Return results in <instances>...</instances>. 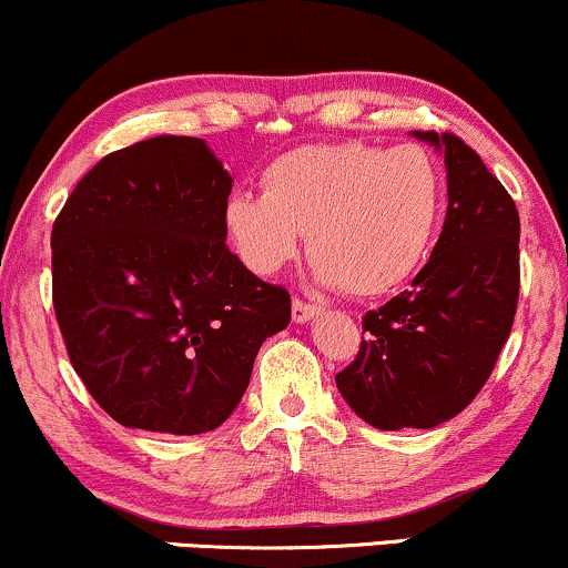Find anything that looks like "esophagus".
Here are the masks:
<instances>
[{"label":"esophagus","instance_id":"1","mask_svg":"<svg viewBox=\"0 0 568 568\" xmlns=\"http://www.w3.org/2000/svg\"><path fill=\"white\" fill-rule=\"evenodd\" d=\"M317 312H321V306H317L315 302H304V298H298V296L293 298L291 315H293V321H296V323L312 321V317H315Z\"/></svg>","mask_w":568,"mask_h":568}]
</instances>
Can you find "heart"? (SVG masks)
Segmentation results:
<instances>
[{"mask_svg":"<svg viewBox=\"0 0 568 568\" xmlns=\"http://www.w3.org/2000/svg\"><path fill=\"white\" fill-rule=\"evenodd\" d=\"M262 192L232 194L224 207L247 270L275 275L306 232L321 283L357 298L403 288L425 266L443 219L440 165L422 146H298L264 168Z\"/></svg>","mask_w":568,"mask_h":568,"instance_id":"obj_1","label":"heart"}]
</instances>
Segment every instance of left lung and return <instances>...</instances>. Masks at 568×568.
<instances>
[{
    "instance_id": "obj_1",
    "label": "left lung",
    "mask_w": 568,
    "mask_h": 568,
    "mask_svg": "<svg viewBox=\"0 0 568 568\" xmlns=\"http://www.w3.org/2000/svg\"><path fill=\"white\" fill-rule=\"evenodd\" d=\"M446 154L448 211L433 256L363 317L355 361L336 374L349 408L379 429H427L475 400L510 336L520 291V219L459 135L414 130Z\"/></svg>"
}]
</instances>
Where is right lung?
Returning <instances> with one entry per match:
<instances>
[{
    "label": "right lung",
    "instance_id": "1",
    "mask_svg": "<svg viewBox=\"0 0 568 568\" xmlns=\"http://www.w3.org/2000/svg\"><path fill=\"white\" fill-rule=\"evenodd\" d=\"M230 173L202 139L106 154L58 213L55 321L93 400L125 427L202 435L237 408L291 293L226 245Z\"/></svg>",
    "mask_w": 568,
    "mask_h": 568
}]
</instances>
